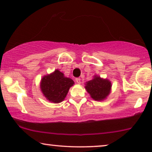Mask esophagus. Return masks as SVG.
<instances>
[{
    "label": "esophagus",
    "instance_id": "1",
    "mask_svg": "<svg viewBox=\"0 0 152 152\" xmlns=\"http://www.w3.org/2000/svg\"><path fill=\"white\" fill-rule=\"evenodd\" d=\"M75 81H76V82L77 83V84H80V83H81V79L80 77H77L75 79Z\"/></svg>",
    "mask_w": 152,
    "mask_h": 152
}]
</instances>
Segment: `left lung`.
Returning <instances> with one entry per match:
<instances>
[{
  "mask_svg": "<svg viewBox=\"0 0 152 152\" xmlns=\"http://www.w3.org/2000/svg\"><path fill=\"white\" fill-rule=\"evenodd\" d=\"M85 88L93 99L100 101L109 95L111 84L108 80H103L95 76L94 79L87 82Z\"/></svg>",
  "mask_w": 152,
  "mask_h": 152,
  "instance_id": "left-lung-1",
  "label": "left lung"
}]
</instances>
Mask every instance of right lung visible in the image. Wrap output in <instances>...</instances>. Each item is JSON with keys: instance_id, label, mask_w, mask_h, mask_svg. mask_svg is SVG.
<instances>
[{"instance_id": "add662e5", "label": "right lung", "mask_w": 152, "mask_h": 152, "mask_svg": "<svg viewBox=\"0 0 152 152\" xmlns=\"http://www.w3.org/2000/svg\"><path fill=\"white\" fill-rule=\"evenodd\" d=\"M73 84L71 79L65 77L62 72L56 70L53 73L43 77L41 89L47 99L54 103H59L64 100L70 87Z\"/></svg>"}]
</instances>
